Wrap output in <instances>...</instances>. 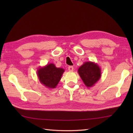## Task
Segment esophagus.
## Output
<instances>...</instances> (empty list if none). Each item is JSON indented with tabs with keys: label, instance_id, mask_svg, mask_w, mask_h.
Instances as JSON below:
<instances>
[{
	"label": "esophagus",
	"instance_id": "34e87169",
	"mask_svg": "<svg viewBox=\"0 0 133 133\" xmlns=\"http://www.w3.org/2000/svg\"><path fill=\"white\" fill-rule=\"evenodd\" d=\"M68 70L69 71H73V70H74V67L72 66H69L68 67Z\"/></svg>",
	"mask_w": 133,
	"mask_h": 133
}]
</instances>
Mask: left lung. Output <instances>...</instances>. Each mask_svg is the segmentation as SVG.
Returning <instances> with one entry per match:
<instances>
[{
	"mask_svg": "<svg viewBox=\"0 0 133 133\" xmlns=\"http://www.w3.org/2000/svg\"><path fill=\"white\" fill-rule=\"evenodd\" d=\"M78 72L85 86L89 88L95 85L101 77V69L97 63L86 62L79 67Z\"/></svg>",
	"mask_w": 133,
	"mask_h": 133,
	"instance_id": "left-lung-1",
	"label": "left lung"
}]
</instances>
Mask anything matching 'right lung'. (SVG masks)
Here are the masks:
<instances>
[{"label":"right lung","instance_id":"right-lung-1","mask_svg":"<svg viewBox=\"0 0 133 133\" xmlns=\"http://www.w3.org/2000/svg\"><path fill=\"white\" fill-rule=\"evenodd\" d=\"M64 72L63 69L56 67L54 63H49L45 66L39 67L37 75L42 84L51 89H55L58 85Z\"/></svg>","mask_w":133,"mask_h":133}]
</instances>
